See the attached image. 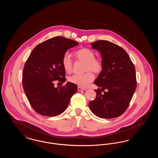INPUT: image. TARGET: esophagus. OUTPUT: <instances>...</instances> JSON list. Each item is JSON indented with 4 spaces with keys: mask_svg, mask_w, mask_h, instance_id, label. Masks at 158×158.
I'll return each mask as SVG.
<instances>
[{
    "mask_svg": "<svg viewBox=\"0 0 158 158\" xmlns=\"http://www.w3.org/2000/svg\"><path fill=\"white\" fill-rule=\"evenodd\" d=\"M77 89H78L79 91H81V90H86V89H84V88H81V87H79V86L77 88Z\"/></svg>",
    "mask_w": 158,
    "mask_h": 158,
    "instance_id": "34e87169",
    "label": "esophagus"
}]
</instances>
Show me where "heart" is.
Masks as SVG:
<instances>
[{"label":"heart","mask_w":158,"mask_h":158,"mask_svg":"<svg viewBox=\"0 0 158 158\" xmlns=\"http://www.w3.org/2000/svg\"><path fill=\"white\" fill-rule=\"evenodd\" d=\"M75 56L78 60L85 62V71L87 72L82 75L75 74L69 78L70 82L78 85L80 87L86 88L94 79V75L92 72L96 73H100L103 68L102 63L101 60L95 58V54L89 48H83L76 52ZM62 65L64 70L70 73L73 70V60L71 56L66 52L62 57Z\"/></svg>","instance_id":"obj_1"}]
</instances>
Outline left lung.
<instances>
[{"instance_id":"left-lung-1","label":"left lung","mask_w":158,"mask_h":158,"mask_svg":"<svg viewBox=\"0 0 158 158\" xmlns=\"http://www.w3.org/2000/svg\"><path fill=\"white\" fill-rule=\"evenodd\" d=\"M90 45L101 53L103 65L94 82L99 88L95 90L97 97L89 103L90 110L99 118L118 117L127 110L136 89L135 65L127 52L114 43L99 40Z\"/></svg>"}]
</instances>
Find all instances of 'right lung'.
I'll return each mask as SVG.
<instances>
[{"label": "right lung", "mask_w": 158, "mask_h": 158, "mask_svg": "<svg viewBox=\"0 0 158 158\" xmlns=\"http://www.w3.org/2000/svg\"><path fill=\"white\" fill-rule=\"evenodd\" d=\"M79 44L63 37H55L37 45L25 62L23 88L32 108L39 114L57 116L67 108L77 90L76 84L55 88L54 81H66L62 57L68 49Z\"/></svg>", "instance_id": "right-lung-1"}]
</instances>
